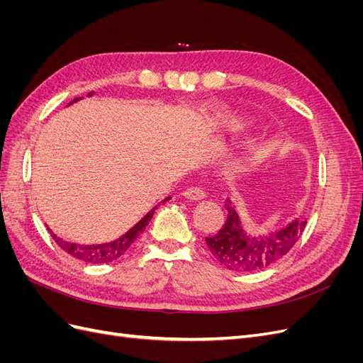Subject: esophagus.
<instances>
[{"mask_svg": "<svg viewBox=\"0 0 363 363\" xmlns=\"http://www.w3.org/2000/svg\"><path fill=\"white\" fill-rule=\"evenodd\" d=\"M183 195L189 200H203L206 196L204 191L201 188H199V186H191V188H188L183 192Z\"/></svg>", "mask_w": 363, "mask_h": 363, "instance_id": "1", "label": "esophagus"}]
</instances>
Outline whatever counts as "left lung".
Here are the masks:
<instances>
[{
	"instance_id": "8db88e82",
	"label": "left lung",
	"mask_w": 363,
	"mask_h": 363,
	"mask_svg": "<svg viewBox=\"0 0 363 363\" xmlns=\"http://www.w3.org/2000/svg\"><path fill=\"white\" fill-rule=\"evenodd\" d=\"M224 206L227 211L225 223L216 235L206 238V242L212 256L232 271L252 272L274 265L292 250L306 227V221L295 219L268 236L250 238L240 227L235 206L230 200Z\"/></svg>"
}]
</instances>
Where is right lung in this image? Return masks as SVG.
Returning <instances> with one entry per match:
<instances>
[{"instance_id": "add662e5", "label": "right lung", "mask_w": 363, "mask_h": 363, "mask_svg": "<svg viewBox=\"0 0 363 363\" xmlns=\"http://www.w3.org/2000/svg\"><path fill=\"white\" fill-rule=\"evenodd\" d=\"M79 100V98H75L74 101ZM71 101V103H74ZM171 196L168 199H164L162 203H167ZM160 206V204H159ZM157 208V206L152 208L151 212H148L144 218L140 219V221L133 227L128 230V233H125L123 238H119L111 244H103V245H80V244H74V242H67V240H63L60 238H57L52 232L51 236L52 239L56 240V244L63 250L67 251L68 255H71L72 257L87 262V263H107V262H112L116 260L118 257H121L124 255V252L131 247V244L135 242V240L140 236V233L144 232L145 227L150 224L152 215H155V211Z\"/></svg>"}]
</instances>
